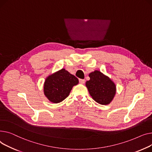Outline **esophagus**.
<instances>
[{"label":"esophagus","instance_id":"34e87169","mask_svg":"<svg viewBox=\"0 0 152 152\" xmlns=\"http://www.w3.org/2000/svg\"><path fill=\"white\" fill-rule=\"evenodd\" d=\"M85 80L84 79H79V82L81 84H84Z\"/></svg>","mask_w":152,"mask_h":152}]
</instances>
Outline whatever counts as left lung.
I'll return each mask as SVG.
<instances>
[{"label":"left lung","mask_w":152,"mask_h":152,"mask_svg":"<svg viewBox=\"0 0 152 152\" xmlns=\"http://www.w3.org/2000/svg\"><path fill=\"white\" fill-rule=\"evenodd\" d=\"M90 80L86 86L93 99L102 105H107L113 100L116 94V85L112 80L99 70L89 74Z\"/></svg>","instance_id":"8db88e82"}]
</instances>
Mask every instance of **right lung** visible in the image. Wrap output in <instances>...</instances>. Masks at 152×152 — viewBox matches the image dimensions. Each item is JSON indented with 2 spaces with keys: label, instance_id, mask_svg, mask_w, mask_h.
Listing matches in <instances>:
<instances>
[{
  "label": "right lung",
  "instance_id": "add662e5",
  "mask_svg": "<svg viewBox=\"0 0 152 152\" xmlns=\"http://www.w3.org/2000/svg\"><path fill=\"white\" fill-rule=\"evenodd\" d=\"M78 83V79L62 69L48 76L44 82L43 92L47 99L53 103H59L69 95L74 86Z\"/></svg>",
  "mask_w": 152,
  "mask_h": 152
}]
</instances>
